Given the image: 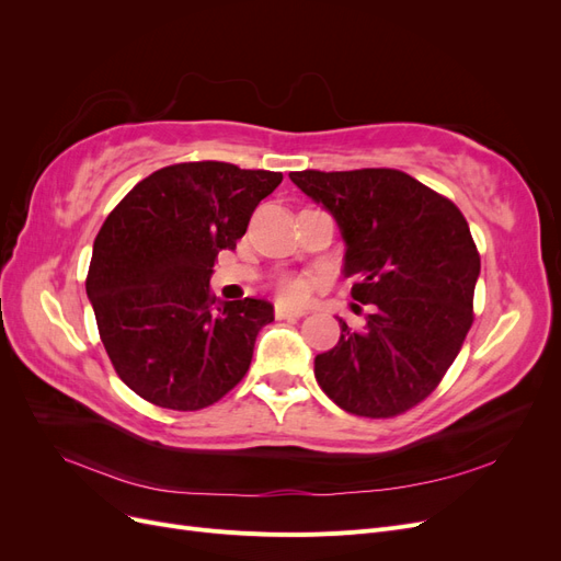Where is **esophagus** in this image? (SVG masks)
<instances>
[{
  "label": "esophagus",
  "instance_id": "esophagus-1",
  "mask_svg": "<svg viewBox=\"0 0 561 561\" xmlns=\"http://www.w3.org/2000/svg\"><path fill=\"white\" fill-rule=\"evenodd\" d=\"M304 313V309H299V307H285V304H276V318H301Z\"/></svg>",
  "mask_w": 561,
  "mask_h": 561
}]
</instances>
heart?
<instances>
[{"instance_id": "obj_1", "label": "heart", "mask_w": 561, "mask_h": 561, "mask_svg": "<svg viewBox=\"0 0 561 561\" xmlns=\"http://www.w3.org/2000/svg\"><path fill=\"white\" fill-rule=\"evenodd\" d=\"M278 293H280V297H283V299H290V301H295V299H301L304 295H307V287H304V283H301V280H295V278H283V280L278 283Z\"/></svg>"}]
</instances>
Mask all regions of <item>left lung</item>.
<instances>
[{"instance_id":"left-lung-1","label":"left lung","mask_w":561,"mask_h":561,"mask_svg":"<svg viewBox=\"0 0 561 561\" xmlns=\"http://www.w3.org/2000/svg\"><path fill=\"white\" fill-rule=\"evenodd\" d=\"M325 208L346 243L351 295L369 304L363 330L318 353L320 388L342 410L386 419L428 398L472 325L480 254L466 217L445 196L390 168L290 173Z\"/></svg>"}]
</instances>
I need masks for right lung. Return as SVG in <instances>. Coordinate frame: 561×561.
Segmentation results:
<instances>
[{
  "label": "right lung",
  "mask_w": 561,
  "mask_h": 561,
  "mask_svg": "<svg viewBox=\"0 0 561 561\" xmlns=\"http://www.w3.org/2000/svg\"><path fill=\"white\" fill-rule=\"evenodd\" d=\"M280 180L222 161L168 165L105 219L87 295L116 375L140 398L194 412L245 377L274 304L215 299L210 276Z\"/></svg>",
  "instance_id": "obj_1"
}]
</instances>
